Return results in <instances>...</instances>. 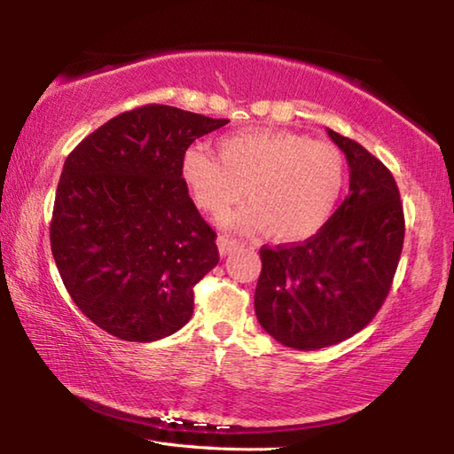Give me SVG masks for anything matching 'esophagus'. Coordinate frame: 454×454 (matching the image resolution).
I'll return each mask as SVG.
<instances>
[{
	"instance_id": "1",
	"label": "esophagus",
	"mask_w": 454,
	"mask_h": 454,
	"mask_svg": "<svg viewBox=\"0 0 454 454\" xmlns=\"http://www.w3.org/2000/svg\"><path fill=\"white\" fill-rule=\"evenodd\" d=\"M240 248V242L234 240V238H228V236H218V250H220V256H228L232 254L234 250Z\"/></svg>"
}]
</instances>
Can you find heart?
<instances>
[{
	"instance_id": "b5f03b06",
	"label": "heart",
	"mask_w": 454,
	"mask_h": 454,
	"mask_svg": "<svg viewBox=\"0 0 454 454\" xmlns=\"http://www.w3.org/2000/svg\"><path fill=\"white\" fill-rule=\"evenodd\" d=\"M180 174L194 202L214 216L246 192L248 204L228 214L224 226L240 232L268 228L274 240L298 242L317 234L334 214L347 186V160L330 142L250 129L222 137L218 158L192 145Z\"/></svg>"
}]
</instances>
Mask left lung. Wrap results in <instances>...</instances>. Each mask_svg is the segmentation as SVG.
<instances>
[{
    "label": "left lung",
    "mask_w": 454,
    "mask_h": 454,
    "mask_svg": "<svg viewBox=\"0 0 454 454\" xmlns=\"http://www.w3.org/2000/svg\"><path fill=\"white\" fill-rule=\"evenodd\" d=\"M350 168L348 196L302 244L260 250L256 318L274 340L318 350L363 330L388 296L404 214L388 168L358 142L326 129Z\"/></svg>",
    "instance_id": "1"
}]
</instances>
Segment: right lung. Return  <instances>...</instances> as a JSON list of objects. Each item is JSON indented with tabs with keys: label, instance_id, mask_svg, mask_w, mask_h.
Instances as JSON below:
<instances>
[{
	"label": "right lung",
	"instance_id": "1",
	"mask_svg": "<svg viewBox=\"0 0 454 454\" xmlns=\"http://www.w3.org/2000/svg\"><path fill=\"white\" fill-rule=\"evenodd\" d=\"M226 124L150 104L106 121L67 156L51 254L75 306L112 336L153 342L192 318L194 286L220 256L180 166L196 137Z\"/></svg>",
	"mask_w": 454,
	"mask_h": 454
}]
</instances>
